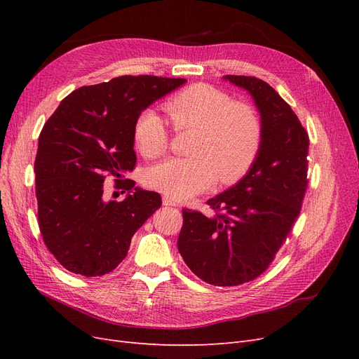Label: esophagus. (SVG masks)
Instances as JSON below:
<instances>
[{"label": "esophagus", "instance_id": "34e87169", "mask_svg": "<svg viewBox=\"0 0 359 359\" xmlns=\"http://www.w3.org/2000/svg\"><path fill=\"white\" fill-rule=\"evenodd\" d=\"M163 205H166V206H178V203L173 201V199H170L169 196H163Z\"/></svg>", "mask_w": 359, "mask_h": 359}]
</instances>
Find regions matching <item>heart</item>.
I'll return each instance as SVG.
<instances>
[{
    "label": "heart",
    "mask_w": 359,
    "mask_h": 359,
    "mask_svg": "<svg viewBox=\"0 0 359 359\" xmlns=\"http://www.w3.org/2000/svg\"><path fill=\"white\" fill-rule=\"evenodd\" d=\"M177 133L193 132L189 158H168L151 166L145 186L172 199H187L214 181L231 186L252 169L262 145V121L253 106L235 102L223 90L196 83L165 103ZM133 140L145 158L161 156L170 133L161 116L145 109L136 118Z\"/></svg>",
    "instance_id": "heart-1"
}]
</instances>
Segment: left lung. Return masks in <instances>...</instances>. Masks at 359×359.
Listing matches in <instances>:
<instances>
[{"label": "left lung", "mask_w": 359, "mask_h": 359, "mask_svg": "<svg viewBox=\"0 0 359 359\" xmlns=\"http://www.w3.org/2000/svg\"><path fill=\"white\" fill-rule=\"evenodd\" d=\"M247 90L262 121L255 165L233 187L208 203L212 217L182 210L178 250L201 280L238 286L273 262L301 212L309 184V133L278 93L255 76L226 74Z\"/></svg>", "instance_id": "8db88e82"}]
</instances>
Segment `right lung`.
<instances>
[{"label": "right lung", "mask_w": 359, "mask_h": 359, "mask_svg": "<svg viewBox=\"0 0 359 359\" xmlns=\"http://www.w3.org/2000/svg\"><path fill=\"white\" fill-rule=\"evenodd\" d=\"M186 79L119 76L70 93L43 126L34 161L39 227L49 252L70 273L109 274L135 232L161 206L156 191L124 180L136 166L133 126L145 107ZM106 176L134 190L123 203L102 201Z\"/></svg>", "instance_id": "obj_1"}]
</instances>
